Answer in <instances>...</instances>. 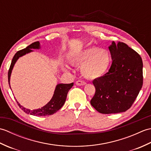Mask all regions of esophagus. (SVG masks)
<instances>
[{"label":"esophagus","instance_id":"esophagus-1","mask_svg":"<svg viewBox=\"0 0 151 151\" xmlns=\"http://www.w3.org/2000/svg\"><path fill=\"white\" fill-rule=\"evenodd\" d=\"M76 84L77 86H84L86 84V83L84 81H78L76 82Z\"/></svg>","mask_w":151,"mask_h":151}]
</instances>
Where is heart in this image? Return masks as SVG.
I'll return each mask as SVG.
<instances>
[{
	"label": "heart",
	"mask_w": 151,
	"mask_h": 151,
	"mask_svg": "<svg viewBox=\"0 0 151 151\" xmlns=\"http://www.w3.org/2000/svg\"><path fill=\"white\" fill-rule=\"evenodd\" d=\"M111 61L110 52L97 47L86 48L75 52L70 58V62L74 65H81L82 75L90 80L103 76L110 68ZM64 69L67 70L70 68L65 65Z\"/></svg>",
	"instance_id": "obj_1"
}]
</instances>
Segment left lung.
<instances>
[{
  "mask_svg": "<svg viewBox=\"0 0 151 151\" xmlns=\"http://www.w3.org/2000/svg\"><path fill=\"white\" fill-rule=\"evenodd\" d=\"M112 63L108 72L93 81L95 94L91 106L101 114H118L131 107L143 85V62L135 50L123 42L108 47Z\"/></svg>",
  "mask_w": 151,
  "mask_h": 151,
  "instance_id": "left-lung-1",
  "label": "left lung"
}]
</instances>
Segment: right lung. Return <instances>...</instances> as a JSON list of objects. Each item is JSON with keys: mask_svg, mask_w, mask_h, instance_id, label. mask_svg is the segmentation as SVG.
Instances as JSON below:
<instances>
[{"mask_svg": "<svg viewBox=\"0 0 151 151\" xmlns=\"http://www.w3.org/2000/svg\"><path fill=\"white\" fill-rule=\"evenodd\" d=\"M40 49L41 45L40 41H36V42L32 43L29 46L25 48V49L16 52L14 58H13L11 65L8 71V83L9 88H11L10 77L12 70L14 69L15 64L17 62L18 59L20 57L24 56L25 54L33 52L34 50L32 49ZM73 83H70V84H62V83L58 84L56 86L55 89H54L52 97L51 98L50 101L47 104L45 105L44 106L41 107V108L36 109V110H30V109L24 108L19 104L17 100H16V101H17L19 108H21V110H23L27 114L34 115V116H47V115H50L55 114L56 112H57L63 106V105L65 102L67 93H68L69 89L73 87Z\"/></svg>", "mask_w": 151, "mask_h": 151, "instance_id": "obj_1", "label": "right lung"}]
</instances>
